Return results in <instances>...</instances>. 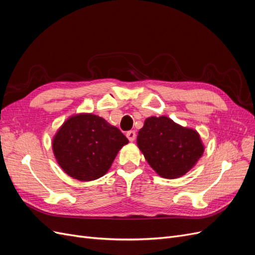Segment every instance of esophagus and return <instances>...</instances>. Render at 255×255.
I'll return each instance as SVG.
<instances>
[{"label":"esophagus","instance_id":"obj_1","mask_svg":"<svg viewBox=\"0 0 255 255\" xmlns=\"http://www.w3.org/2000/svg\"><path fill=\"white\" fill-rule=\"evenodd\" d=\"M127 137H128V139L130 142L134 141L135 138H136L135 130H128V132L127 133Z\"/></svg>","mask_w":255,"mask_h":255}]
</instances>
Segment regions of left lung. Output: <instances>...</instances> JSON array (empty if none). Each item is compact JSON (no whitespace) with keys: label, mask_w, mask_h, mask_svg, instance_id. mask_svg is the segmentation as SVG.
Returning a JSON list of instances; mask_svg holds the SVG:
<instances>
[{"label":"left lung","mask_w":255,"mask_h":255,"mask_svg":"<svg viewBox=\"0 0 255 255\" xmlns=\"http://www.w3.org/2000/svg\"><path fill=\"white\" fill-rule=\"evenodd\" d=\"M137 145L158 175L176 179L187 173L204 152L199 133L166 116L149 117L137 136Z\"/></svg>","instance_id":"8db88e82"}]
</instances>
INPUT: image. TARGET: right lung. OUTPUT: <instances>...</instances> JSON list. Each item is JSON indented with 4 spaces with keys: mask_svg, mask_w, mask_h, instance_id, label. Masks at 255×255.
<instances>
[{
    "mask_svg": "<svg viewBox=\"0 0 255 255\" xmlns=\"http://www.w3.org/2000/svg\"><path fill=\"white\" fill-rule=\"evenodd\" d=\"M128 142L120 129L94 114L68 118L52 141L58 165L79 181H94L111 168L119 150Z\"/></svg>",
    "mask_w": 255,
    "mask_h": 255,
    "instance_id": "add662e5",
    "label": "right lung"
}]
</instances>
